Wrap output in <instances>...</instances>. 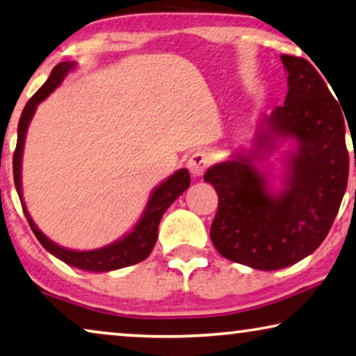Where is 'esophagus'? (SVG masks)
<instances>
[{"label": "esophagus", "mask_w": 356, "mask_h": 356, "mask_svg": "<svg viewBox=\"0 0 356 356\" xmlns=\"http://www.w3.org/2000/svg\"><path fill=\"white\" fill-rule=\"evenodd\" d=\"M211 158L206 152H196L190 156L188 160V169L192 172L193 177H201L204 174L206 169L209 168Z\"/></svg>", "instance_id": "1"}]
</instances>
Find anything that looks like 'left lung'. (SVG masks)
Segmentation results:
<instances>
[{
	"label": "left lung",
	"mask_w": 356,
	"mask_h": 356,
	"mask_svg": "<svg viewBox=\"0 0 356 356\" xmlns=\"http://www.w3.org/2000/svg\"><path fill=\"white\" fill-rule=\"evenodd\" d=\"M281 62L289 86L284 105L264 120L251 155H235L204 174L219 195L212 245L229 261L257 270L310 256L330 233L348 180V123L337 100L309 60L283 54ZM280 138L294 140L296 150L284 190L272 194L253 161Z\"/></svg>",
	"instance_id": "obj_1"
}]
</instances>
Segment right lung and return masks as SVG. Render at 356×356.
Masks as SVG:
<instances>
[{"label": "right lung", "mask_w": 356, "mask_h": 356, "mask_svg": "<svg viewBox=\"0 0 356 356\" xmlns=\"http://www.w3.org/2000/svg\"><path fill=\"white\" fill-rule=\"evenodd\" d=\"M75 68L73 62H60L59 65L54 67L51 72L47 81L35 92L29 102H26L25 108L20 115L19 127H17V145H15L14 158H13V169H14V184L17 188L20 203H22L24 214L29 220V224L33 230L35 236L42 245L46 251H49L52 256L60 259L72 267L88 270V272H111V270H118L123 267H129V265L139 264L150 256L153 246H155L158 238V225L166 209L176 201L190 185V174L187 169H179L174 172L171 177H168L163 184L153 190L150 200L145 206L144 214L140 216L139 222H137L134 229H132L126 236L121 240L111 243L108 246L94 249V251H72V249L62 248L51 241L44 233H42L36 224L31 219V216L26 211V206L22 198V179H20V171H22V155H24V144L26 129L31 118H33L36 107L42 102L47 95H49L54 89L63 81V78L68 72Z\"/></svg>", "instance_id": "1"}]
</instances>
